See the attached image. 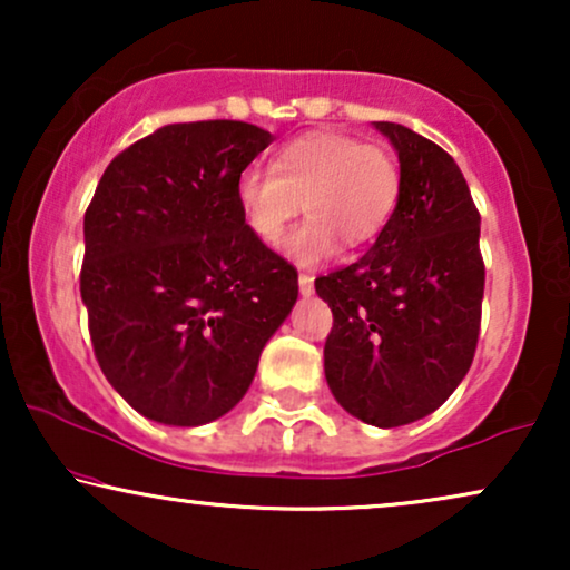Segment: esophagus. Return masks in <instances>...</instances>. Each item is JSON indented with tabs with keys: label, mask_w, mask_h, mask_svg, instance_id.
Segmentation results:
<instances>
[{
	"label": "esophagus",
	"mask_w": 570,
	"mask_h": 570,
	"mask_svg": "<svg viewBox=\"0 0 570 570\" xmlns=\"http://www.w3.org/2000/svg\"><path fill=\"white\" fill-rule=\"evenodd\" d=\"M298 287H301L303 298L314 295V275H306V272H301V275H298Z\"/></svg>",
	"instance_id": "obj_1"
}]
</instances>
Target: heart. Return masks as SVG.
<instances>
[{"label": "heart", "mask_w": 570, "mask_h": 570, "mask_svg": "<svg viewBox=\"0 0 570 570\" xmlns=\"http://www.w3.org/2000/svg\"><path fill=\"white\" fill-rule=\"evenodd\" d=\"M402 191L394 153L340 131H311L272 155V170L246 168L236 202L246 228L275 246L301 207L308 217L283 244L287 259L316 267L337 252L368 246L392 220Z\"/></svg>", "instance_id": "obj_1"}]
</instances>
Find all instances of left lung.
<instances>
[{"label": "left lung", "instance_id": "obj_1", "mask_svg": "<svg viewBox=\"0 0 570 570\" xmlns=\"http://www.w3.org/2000/svg\"><path fill=\"white\" fill-rule=\"evenodd\" d=\"M373 127L400 155V202L371 252L316 277V293L334 316L324 345L334 400L363 423L396 428L439 410L470 371L485 264L454 158L402 124Z\"/></svg>", "mask_w": 570, "mask_h": 570}]
</instances>
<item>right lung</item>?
Instances as JSON below:
<instances>
[{"mask_svg":"<svg viewBox=\"0 0 570 570\" xmlns=\"http://www.w3.org/2000/svg\"><path fill=\"white\" fill-rule=\"evenodd\" d=\"M272 142L246 121L168 124L108 163L80 293L116 392L163 425L213 423L252 386L298 272L246 228L236 184Z\"/></svg>","mask_w":570,"mask_h":570,"instance_id":"right-lung-1","label":"right lung"}]
</instances>
